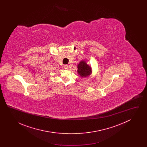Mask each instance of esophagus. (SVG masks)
Segmentation results:
<instances>
[{
    "instance_id": "34e87169",
    "label": "esophagus",
    "mask_w": 147,
    "mask_h": 147,
    "mask_svg": "<svg viewBox=\"0 0 147 147\" xmlns=\"http://www.w3.org/2000/svg\"><path fill=\"white\" fill-rule=\"evenodd\" d=\"M64 68L65 69H68V65L67 64H65L64 65Z\"/></svg>"
}]
</instances>
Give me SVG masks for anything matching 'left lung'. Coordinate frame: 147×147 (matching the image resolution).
Returning <instances> with one entry per match:
<instances>
[{
  "instance_id": "8db88e82",
  "label": "left lung",
  "mask_w": 147,
  "mask_h": 147,
  "mask_svg": "<svg viewBox=\"0 0 147 147\" xmlns=\"http://www.w3.org/2000/svg\"><path fill=\"white\" fill-rule=\"evenodd\" d=\"M78 73L82 77H86L91 73L90 67L84 61L80 62L78 65Z\"/></svg>"
}]
</instances>
